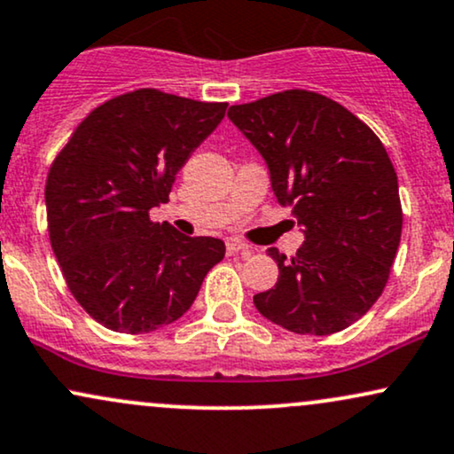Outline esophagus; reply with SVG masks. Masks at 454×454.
<instances>
[{"instance_id": "obj_1", "label": "esophagus", "mask_w": 454, "mask_h": 454, "mask_svg": "<svg viewBox=\"0 0 454 454\" xmlns=\"http://www.w3.org/2000/svg\"><path fill=\"white\" fill-rule=\"evenodd\" d=\"M226 251H228V255H234V254L249 255L251 254V247H249V245L241 243V241H237V239H228V241H226Z\"/></svg>"}]
</instances>
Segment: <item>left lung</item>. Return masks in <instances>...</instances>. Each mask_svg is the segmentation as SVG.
I'll use <instances>...</instances> for the list:
<instances>
[{
  "label": "left lung",
  "mask_w": 454,
  "mask_h": 454,
  "mask_svg": "<svg viewBox=\"0 0 454 454\" xmlns=\"http://www.w3.org/2000/svg\"><path fill=\"white\" fill-rule=\"evenodd\" d=\"M228 118L264 158L272 192L304 232L292 260L269 249L279 279L255 294V309L296 334L345 330L383 294L400 247V190L385 145L310 90L232 106Z\"/></svg>",
  "instance_id": "8db88e82"
}]
</instances>
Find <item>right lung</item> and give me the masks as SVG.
<instances>
[{
	"instance_id": "add662e5",
	"label": "right lung",
	"mask_w": 454,
	"mask_h": 454,
	"mask_svg": "<svg viewBox=\"0 0 454 454\" xmlns=\"http://www.w3.org/2000/svg\"><path fill=\"white\" fill-rule=\"evenodd\" d=\"M226 107L154 89L127 92L92 109L54 158L46 179L52 251L69 292L107 330L147 334L177 321L226 254L220 239L150 220Z\"/></svg>"
}]
</instances>
